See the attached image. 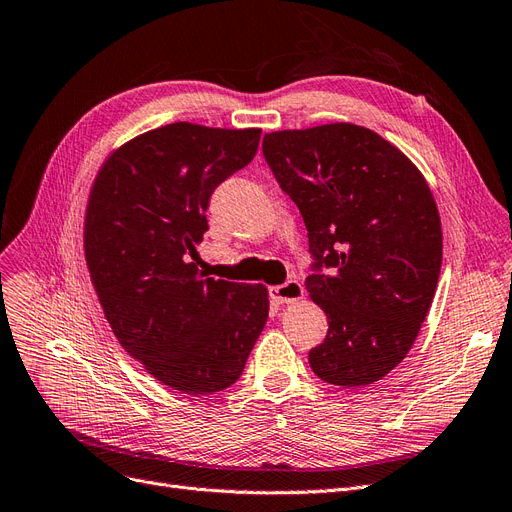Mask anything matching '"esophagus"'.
<instances>
[{"label":"esophagus","mask_w":512,"mask_h":512,"mask_svg":"<svg viewBox=\"0 0 512 512\" xmlns=\"http://www.w3.org/2000/svg\"><path fill=\"white\" fill-rule=\"evenodd\" d=\"M303 297V286L297 280H288L282 286L271 288V299L275 303H294Z\"/></svg>","instance_id":"1"}]
</instances>
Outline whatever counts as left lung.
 I'll list each match as a JSON object with an SVG mask.
<instances>
[{"label": "left lung", "mask_w": 512, "mask_h": 512, "mask_svg": "<svg viewBox=\"0 0 512 512\" xmlns=\"http://www.w3.org/2000/svg\"><path fill=\"white\" fill-rule=\"evenodd\" d=\"M262 153L299 207L316 260L305 288L329 333L309 365L335 386L382 380L410 352L442 267L440 213L423 173L374 130L344 121L265 134Z\"/></svg>", "instance_id": "1"}]
</instances>
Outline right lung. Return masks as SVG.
<instances>
[{
    "instance_id": "right-lung-1",
    "label": "right lung",
    "mask_w": 512,
    "mask_h": 512,
    "mask_svg": "<svg viewBox=\"0 0 512 512\" xmlns=\"http://www.w3.org/2000/svg\"><path fill=\"white\" fill-rule=\"evenodd\" d=\"M258 143L260 128L168 123L117 147L91 185L83 245L104 316L123 350L181 393L235 384L269 318L265 286L213 280L190 262L213 190Z\"/></svg>"
}]
</instances>
